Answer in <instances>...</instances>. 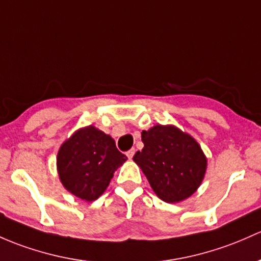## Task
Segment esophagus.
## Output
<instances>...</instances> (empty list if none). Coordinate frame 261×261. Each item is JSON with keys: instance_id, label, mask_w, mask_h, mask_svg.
I'll return each instance as SVG.
<instances>
[{"instance_id": "obj_1", "label": "esophagus", "mask_w": 261, "mask_h": 261, "mask_svg": "<svg viewBox=\"0 0 261 261\" xmlns=\"http://www.w3.org/2000/svg\"><path fill=\"white\" fill-rule=\"evenodd\" d=\"M134 153H135V149H131V150H128L127 152H126V155H127L128 159H133Z\"/></svg>"}]
</instances>
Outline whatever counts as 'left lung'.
Wrapping results in <instances>:
<instances>
[{
  "label": "left lung",
  "mask_w": 261,
  "mask_h": 261,
  "mask_svg": "<svg viewBox=\"0 0 261 261\" xmlns=\"http://www.w3.org/2000/svg\"><path fill=\"white\" fill-rule=\"evenodd\" d=\"M144 149L134 155L152 190L166 202H179L197 190L206 171V156L196 140L172 125L142 131Z\"/></svg>",
  "instance_id": "left-lung-1"
}]
</instances>
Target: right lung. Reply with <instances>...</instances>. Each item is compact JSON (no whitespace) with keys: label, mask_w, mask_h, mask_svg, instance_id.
I'll return each instance as SVG.
<instances>
[{"label":"right lung","mask_w":261,"mask_h":261,"mask_svg":"<svg viewBox=\"0 0 261 261\" xmlns=\"http://www.w3.org/2000/svg\"><path fill=\"white\" fill-rule=\"evenodd\" d=\"M127 160L115 140L95 126L76 131L57 153V171L66 190L94 201L108 189L114 172Z\"/></svg>","instance_id":"right-lung-1"}]
</instances>
